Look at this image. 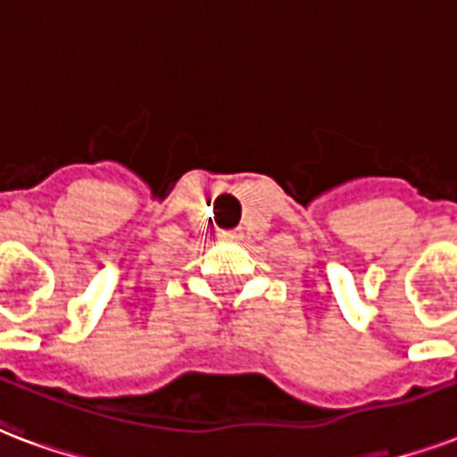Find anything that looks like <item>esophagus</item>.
<instances>
[{
	"instance_id": "34e87169",
	"label": "esophagus",
	"mask_w": 457,
	"mask_h": 457,
	"mask_svg": "<svg viewBox=\"0 0 457 457\" xmlns=\"http://www.w3.org/2000/svg\"><path fill=\"white\" fill-rule=\"evenodd\" d=\"M218 237L220 239H239L242 237V229H220Z\"/></svg>"
}]
</instances>
